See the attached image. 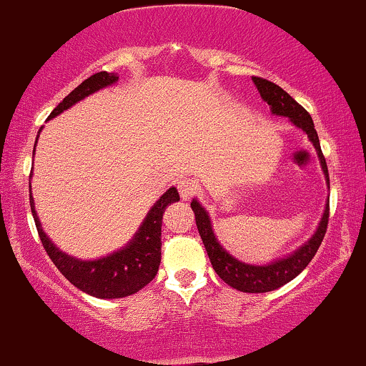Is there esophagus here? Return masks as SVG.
I'll return each mask as SVG.
<instances>
[{"label": "esophagus", "instance_id": "obj_1", "mask_svg": "<svg viewBox=\"0 0 366 366\" xmlns=\"http://www.w3.org/2000/svg\"><path fill=\"white\" fill-rule=\"evenodd\" d=\"M178 192H179V195H182L183 200H188V199H192L197 192H199V184H197L195 179L183 178L178 182Z\"/></svg>", "mask_w": 366, "mask_h": 366}]
</instances>
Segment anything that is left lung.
I'll use <instances>...</instances> for the list:
<instances>
[{
	"instance_id": "left-lung-1",
	"label": "left lung",
	"mask_w": 366,
	"mask_h": 366,
	"mask_svg": "<svg viewBox=\"0 0 366 366\" xmlns=\"http://www.w3.org/2000/svg\"><path fill=\"white\" fill-rule=\"evenodd\" d=\"M253 84L259 89L262 99L270 106V111L277 116H286L290 118L293 124L307 133L308 139L315 147L317 154H319L322 171H324L325 179L329 183V171L327 164H325V157L322 154L319 135H317L315 127H313L312 116L305 109L302 104L295 101L286 90H282L274 81H269L260 76H253ZM192 210L195 212V222L199 227V233L202 242H204L205 250L212 264L214 270L217 276L229 285L234 290L243 291V293H267V291H274L277 287L285 286L291 279L298 276L302 270L310 264L313 257H315L317 250H319L322 239H324L325 231H327L329 224V204L325 205L324 216L319 227H317L315 234L308 239L307 243L302 244L295 253H291L286 259H279L272 264L267 265H250L244 262L236 260L233 255H229L224 248L217 242L216 234L212 231V224H210L209 214L202 207L197 200L192 202Z\"/></svg>"
}]
</instances>
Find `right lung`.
Masks as SVG:
<instances>
[{
	"label": "right lung",
	"instance_id": "right-lung-1",
	"mask_svg": "<svg viewBox=\"0 0 366 366\" xmlns=\"http://www.w3.org/2000/svg\"><path fill=\"white\" fill-rule=\"evenodd\" d=\"M118 79V75L107 71H99L96 75L89 76L54 107L53 113L49 114V119L61 114L63 111H66L68 107H71L75 102L81 101L90 94L97 92L107 85H113ZM178 200V190L174 187L169 188L149 210L147 217L144 219L132 242L122 250L97 260H79L56 248V244L42 231L41 221H39L36 209H34L32 193H30V209H32L34 221H36L39 238H41L44 250L59 272L84 293L102 300H113L137 293L156 277L159 264H161L162 214H164L167 205Z\"/></svg>",
	"mask_w": 366,
	"mask_h": 366
}]
</instances>
